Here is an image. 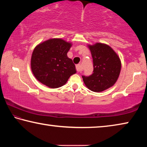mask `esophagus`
I'll return each instance as SVG.
<instances>
[{"label":"esophagus","instance_id":"1","mask_svg":"<svg viewBox=\"0 0 147 147\" xmlns=\"http://www.w3.org/2000/svg\"><path fill=\"white\" fill-rule=\"evenodd\" d=\"M76 71L78 72H80L82 70V66L80 64H78L76 65Z\"/></svg>","mask_w":147,"mask_h":147}]
</instances>
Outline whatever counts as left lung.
<instances>
[{"instance_id":"8db88e82","label":"left lung","mask_w":147,"mask_h":147,"mask_svg":"<svg viewBox=\"0 0 147 147\" xmlns=\"http://www.w3.org/2000/svg\"><path fill=\"white\" fill-rule=\"evenodd\" d=\"M93 61V73L82 76L86 86L91 91L101 92L112 87L117 80L121 62L111 47L104 43L89 45Z\"/></svg>"}]
</instances>
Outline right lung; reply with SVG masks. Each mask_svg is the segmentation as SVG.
<instances>
[{
  "label": "right lung",
  "mask_w": 147,
  "mask_h": 147,
  "mask_svg": "<svg viewBox=\"0 0 147 147\" xmlns=\"http://www.w3.org/2000/svg\"><path fill=\"white\" fill-rule=\"evenodd\" d=\"M71 46V43L60 38L50 39L38 45L30 63L35 78L50 88L65 85L76 73L73 60L67 55Z\"/></svg>",
  "instance_id": "right-lung-1"
}]
</instances>
